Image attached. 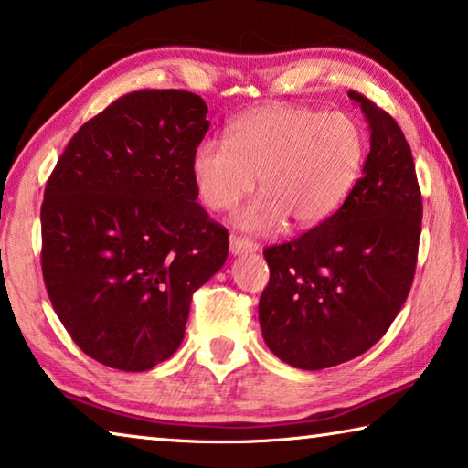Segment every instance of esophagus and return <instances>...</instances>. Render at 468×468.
Returning a JSON list of instances; mask_svg holds the SVG:
<instances>
[{
	"mask_svg": "<svg viewBox=\"0 0 468 468\" xmlns=\"http://www.w3.org/2000/svg\"><path fill=\"white\" fill-rule=\"evenodd\" d=\"M229 248H231V253H235V256H239V253L258 251V243L251 241L250 237L231 235V239H229Z\"/></svg>",
	"mask_w": 468,
	"mask_h": 468,
	"instance_id": "esophagus-1",
	"label": "esophagus"
}]
</instances>
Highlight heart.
<instances>
[{
  "label": "heart",
  "instance_id": "heart-1",
  "mask_svg": "<svg viewBox=\"0 0 468 468\" xmlns=\"http://www.w3.org/2000/svg\"><path fill=\"white\" fill-rule=\"evenodd\" d=\"M366 154L367 133L353 115L268 105L237 117L227 140H202L192 176L215 212L231 210L251 192L256 176L262 192L237 215L248 231H271L287 217L295 227H315L357 186Z\"/></svg>",
  "mask_w": 468,
  "mask_h": 468
}]
</instances>
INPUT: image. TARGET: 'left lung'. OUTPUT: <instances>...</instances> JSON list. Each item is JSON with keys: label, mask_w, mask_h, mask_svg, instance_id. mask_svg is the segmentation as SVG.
<instances>
[{"label": "left lung", "mask_w": 468, "mask_h": 468, "mask_svg": "<svg viewBox=\"0 0 468 468\" xmlns=\"http://www.w3.org/2000/svg\"><path fill=\"white\" fill-rule=\"evenodd\" d=\"M348 99L371 130L357 186L324 223L264 250V340L281 361L310 371L359 357L386 335L413 284L421 237V189L405 133L361 92Z\"/></svg>", "instance_id": "1"}]
</instances>
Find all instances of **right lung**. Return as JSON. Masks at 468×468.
Listing matches in <instances>:
<instances>
[{
	"label": "right lung",
	"instance_id": "1",
	"mask_svg": "<svg viewBox=\"0 0 468 468\" xmlns=\"http://www.w3.org/2000/svg\"><path fill=\"white\" fill-rule=\"evenodd\" d=\"M206 113L187 90L123 94L74 133L45 186L47 295L74 343L107 367L169 359L194 291L227 260V229L196 202Z\"/></svg>",
	"mask_w": 468,
	"mask_h": 468
}]
</instances>
